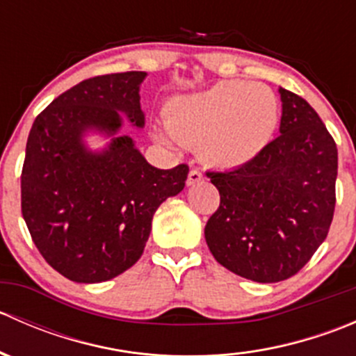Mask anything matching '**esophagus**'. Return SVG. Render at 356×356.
<instances>
[{
  "instance_id": "esophagus-1",
  "label": "esophagus",
  "mask_w": 356,
  "mask_h": 356,
  "mask_svg": "<svg viewBox=\"0 0 356 356\" xmlns=\"http://www.w3.org/2000/svg\"><path fill=\"white\" fill-rule=\"evenodd\" d=\"M203 181V174H201L200 170H196V168H193L191 172L188 174V186H195V184H200V182Z\"/></svg>"
}]
</instances>
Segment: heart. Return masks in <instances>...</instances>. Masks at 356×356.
I'll return each instance as SVG.
<instances>
[{"instance_id": "heart-1", "label": "heart", "mask_w": 356, "mask_h": 356, "mask_svg": "<svg viewBox=\"0 0 356 356\" xmlns=\"http://www.w3.org/2000/svg\"><path fill=\"white\" fill-rule=\"evenodd\" d=\"M279 125V102L270 88L246 81H220L203 91L175 96L167 125H153L156 141L196 146L208 165L236 168L260 155Z\"/></svg>"}]
</instances>
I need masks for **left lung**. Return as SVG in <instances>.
Here are the masks:
<instances>
[{"label": "left lung", "mask_w": 356, "mask_h": 356, "mask_svg": "<svg viewBox=\"0 0 356 356\" xmlns=\"http://www.w3.org/2000/svg\"><path fill=\"white\" fill-rule=\"evenodd\" d=\"M279 132L243 167L208 172L220 207L204 239L215 260L254 282L289 279L327 238L336 204L337 148L303 98L279 88Z\"/></svg>", "instance_id": "obj_1"}]
</instances>
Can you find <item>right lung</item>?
Listing matches in <instances>:
<instances>
[{"mask_svg": "<svg viewBox=\"0 0 356 356\" xmlns=\"http://www.w3.org/2000/svg\"><path fill=\"white\" fill-rule=\"evenodd\" d=\"M146 75L124 72L79 82L53 99L29 132L24 220L44 260L74 282L110 281L131 268L145 251L156 208L186 186L188 165L160 170L131 136L118 134L125 118L145 127L139 86ZM88 134L109 143L91 150Z\"/></svg>", "mask_w": 356, "mask_h": 356, "instance_id": "1", "label": "right lung"}]
</instances>
